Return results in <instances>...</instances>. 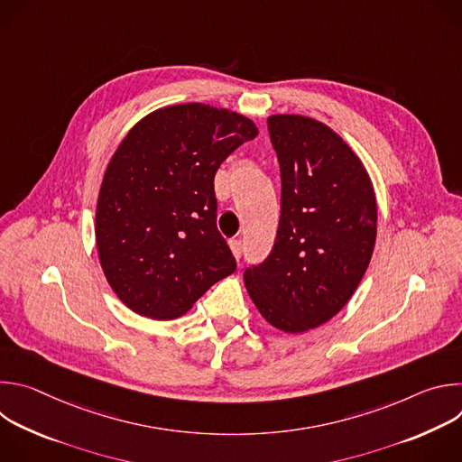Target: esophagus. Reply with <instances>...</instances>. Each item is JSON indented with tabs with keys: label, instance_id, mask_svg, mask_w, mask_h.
<instances>
[{
	"label": "esophagus",
	"instance_id": "34e87169",
	"mask_svg": "<svg viewBox=\"0 0 462 462\" xmlns=\"http://www.w3.org/2000/svg\"><path fill=\"white\" fill-rule=\"evenodd\" d=\"M228 246H230V250H232V254H234V257L239 259L241 254H243V243H241L239 239H230V241H228Z\"/></svg>",
	"mask_w": 462,
	"mask_h": 462
}]
</instances>
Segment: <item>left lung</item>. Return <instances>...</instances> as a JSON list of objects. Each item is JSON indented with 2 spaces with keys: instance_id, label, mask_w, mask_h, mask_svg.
<instances>
[{
  "instance_id": "8db88e82",
  "label": "left lung",
  "mask_w": 462,
  "mask_h": 462,
  "mask_svg": "<svg viewBox=\"0 0 462 462\" xmlns=\"http://www.w3.org/2000/svg\"><path fill=\"white\" fill-rule=\"evenodd\" d=\"M282 170L274 248L243 282L261 316L300 335L337 316L355 294L376 241V197L356 152L327 124L269 116Z\"/></svg>"
}]
</instances>
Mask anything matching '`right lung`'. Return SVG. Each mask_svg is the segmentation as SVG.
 <instances>
[{
    "label": "right lung",
    "instance_id": "obj_1",
    "mask_svg": "<svg viewBox=\"0 0 462 462\" xmlns=\"http://www.w3.org/2000/svg\"><path fill=\"white\" fill-rule=\"evenodd\" d=\"M257 134L248 116L199 102L155 109L127 131L95 214L100 267L125 307L173 319L236 271L216 225L214 177Z\"/></svg>",
    "mask_w": 462,
    "mask_h": 462
}]
</instances>
